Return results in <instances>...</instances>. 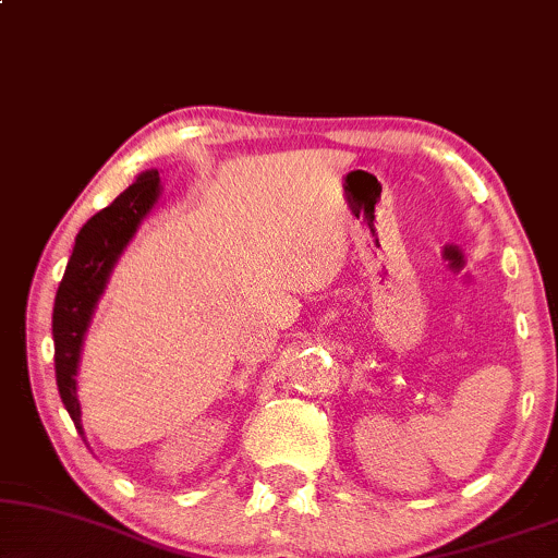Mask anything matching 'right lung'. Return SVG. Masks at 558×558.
<instances>
[{
    "mask_svg": "<svg viewBox=\"0 0 558 558\" xmlns=\"http://www.w3.org/2000/svg\"><path fill=\"white\" fill-rule=\"evenodd\" d=\"M160 198V173L145 170L137 181L122 191L107 209L94 214L81 227L73 244L71 259L65 265L63 280L58 286L53 306V341H56V383L71 421L81 426V405L76 396V373L81 362V347L92 316L99 303L109 275L114 270L119 255L153 211Z\"/></svg>",
    "mask_w": 558,
    "mask_h": 558,
    "instance_id": "right-lung-1",
    "label": "right lung"
}]
</instances>
